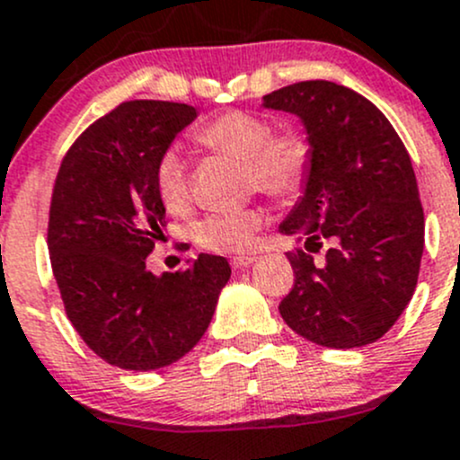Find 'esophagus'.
<instances>
[{
  "label": "esophagus",
  "instance_id": "34e87169",
  "mask_svg": "<svg viewBox=\"0 0 460 460\" xmlns=\"http://www.w3.org/2000/svg\"><path fill=\"white\" fill-rule=\"evenodd\" d=\"M254 261H257V257H252V254H241V257H232V268L234 270H245L250 268Z\"/></svg>",
  "mask_w": 460,
  "mask_h": 460
}]
</instances>
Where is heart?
I'll return each instance as SVG.
<instances>
[{"instance_id":"obj_1","label":"heart","mask_w":460,"mask_h":460,"mask_svg":"<svg viewBox=\"0 0 460 460\" xmlns=\"http://www.w3.org/2000/svg\"><path fill=\"white\" fill-rule=\"evenodd\" d=\"M199 144L248 165V186L272 197H296L312 170V144L299 130L274 135L272 121L257 112L228 111L197 132ZM155 190L168 212H183L190 199L188 165L177 148H168L155 164ZM259 208L212 212L192 224V239L217 252H241L252 245L263 226Z\"/></svg>"}]
</instances>
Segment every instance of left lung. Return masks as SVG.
<instances>
[{
	"label": "left lung",
	"instance_id": "1",
	"mask_svg": "<svg viewBox=\"0 0 460 460\" xmlns=\"http://www.w3.org/2000/svg\"><path fill=\"white\" fill-rule=\"evenodd\" d=\"M261 102L299 117L312 144L310 177L279 232L308 252L331 243L321 266L305 250L288 254L296 279L279 312L323 348L374 343L419 281L425 217L410 155L372 102L334 82L292 84Z\"/></svg>",
	"mask_w": 460,
	"mask_h": 460
}]
</instances>
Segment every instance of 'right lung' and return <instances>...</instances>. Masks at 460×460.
I'll list each match as a JSON object with an SVG mask.
<instances>
[{"label": "right lung", "mask_w": 460, "mask_h": 460, "mask_svg": "<svg viewBox=\"0 0 460 460\" xmlns=\"http://www.w3.org/2000/svg\"><path fill=\"white\" fill-rule=\"evenodd\" d=\"M195 119L188 103L126 102L75 141L57 172L49 250L66 314L121 370L153 372L186 357L230 279L215 254H199L183 272L146 268L165 224L155 164Z\"/></svg>", "instance_id": "1"}]
</instances>
